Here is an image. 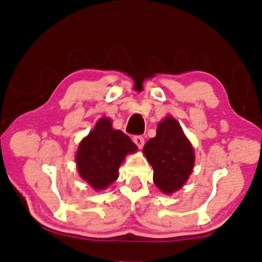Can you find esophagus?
<instances>
[{"mask_svg":"<svg viewBox=\"0 0 262 262\" xmlns=\"http://www.w3.org/2000/svg\"><path fill=\"white\" fill-rule=\"evenodd\" d=\"M134 142H135V144L137 145L139 149H142L143 145H144V138H143L142 136H135Z\"/></svg>","mask_w":262,"mask_h":262,"instance_id":"esophagus-1","label":"esophagus"}]
</instances>
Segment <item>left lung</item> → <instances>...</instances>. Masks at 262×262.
Here are the masks:
<instances>
[{"label":"left lung","mask_w":262,"mask_h":262,"mask_svg":"<svg viewBox=\"0 0 262 262\" xmlns=\"http://www.w3.org/2000/svg\"><path fill=\"white\" fill-rule=\"evenodd\" d=\"M143 154L154 169V184L164 194L180 189L194 167V150L173 117L157 125L156 136L145 143Z\"/></svg>","instance_id":"obj_1"}]
</instances>
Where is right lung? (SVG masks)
Segmentation results:
<instances>
[{"label":"right lung","instance_id":"1","mask_svg":"<svg viewBox=\"0 0 262 262\" xmlns=\"http://www.w3.org/2000/svg\"><path fill=\"white\" fill-rule=\"evenodd\" d=\"M136 151L137 146L128 136L114 130L110 118H101L78 145V173L95 191H102L117 180L126 155Z\"/></svg>","mask_w":262,"mask_h":262}]
</instances>
